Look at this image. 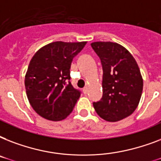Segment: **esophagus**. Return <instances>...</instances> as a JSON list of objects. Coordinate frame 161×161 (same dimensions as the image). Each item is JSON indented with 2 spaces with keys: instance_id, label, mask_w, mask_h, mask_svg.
I'll use <instances>...</instances> for the list:
<instances>
[{
  "instance_id": "1",
  "label": "esophagus",
  "mask_w": 161,
  "mask_h": 161,
  "mask_svg": "<svg viewBox=\"0 0 161 161\" xmlns=\"http://www.w3.org/2000/svg\"><path fill=\"white\" fill-rule=\"evenodd\" d=\"M83 93H84V94H86V93H88V87H84V88H83Z\"/></svg>"
}]
</instances>
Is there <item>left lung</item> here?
Segmentation results:
<instances>
[{
    "instance_id": "1",
    "label": "left lung",
    "mask_w": 161,
    "mask_h": 161,
    "mask_svg": "<svg viewBox=\"0 0 161 161\" xmlns=\"http://www.w3.org/2000/svg\"><path fill=\"white\" fill-rule=\"evenodd\" d=\"M103 68V97L93 102L96 113L106 121L116 122L132 114L141 98L143 79L133 56L111 42L91 44Z\"/></svg>"
}]
</instances>
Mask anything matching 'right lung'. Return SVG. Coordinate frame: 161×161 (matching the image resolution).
I'll return each mask as SVG.
<instances>
[{"label":"right lung","instance_id":"right-lung-1","mask_svg":"<svg viewBox=\"0 0 161 161\" xmlns=\"http://www.w3.org/2000/svg\"><path fill=\"white\" fill-rule=\"evenodd\" d=\"M86 42H55L36 52L29 63L25 87L30 104L44 119L59 121L73 111L81 95L70 83L74 57Z\"/></svg>","mask_w":161,"mask_h":161}]
</instances>
